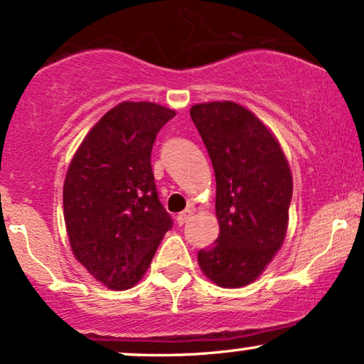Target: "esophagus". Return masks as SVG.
<instances>
[{"instance_id":"esophagus-1","label":"esophagus","mask_w":364,"mask_h":364,"mask_svg":"<svg viewBox=\"0 0 364 364\" xmlns=\"http://www.w3.org/2000/svg\"><path fill=\"white\" fill-rule=\"evenodd\" d=\"M191 215H193V210H190V208L183 210L181 213H178V217H176V222H178V225H183V224H186V222L190 220V218H191Z\"/></svg>"}]
</instances>
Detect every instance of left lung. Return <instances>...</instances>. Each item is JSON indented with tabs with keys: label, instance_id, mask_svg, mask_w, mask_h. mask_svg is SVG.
<instances>
[{
	"label": "left lung",
	"instance_id": "1",
	"mask_svg": "<svg viewBox=\"0 0 364 364\" xmlns=\"http://www.w3.org/2000/svg\"><path fill=\"white\" fill-rule=\"evenodd\" d=\"M217 181L215 246L200 249L205 277L224 288L252 283L282 247L293 179L278 140L247 108L234 102L191 107Z\"/></svg>",
	"mask_w": 364,
	"mask_h": 364
}]
</instances>
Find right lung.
I'll return each instance as SVG.
<instances>
[{"mask_svg":"<svg viewBox=\"0 0 364 364\" xmlns=\"http://www.w3.org/2000/svg\"><path fill=\"white\" fill-rule=\"evenodd\" d=\"M176 113L151 102H124L81 142L64 181L69 242L91 277L113 290L144 277L173 218L157 196L151 152Z\"/></svg>","mask_w":364,"mask_h":364,"instance_id":"obj_1","label":"right lung"}]
</instances>
